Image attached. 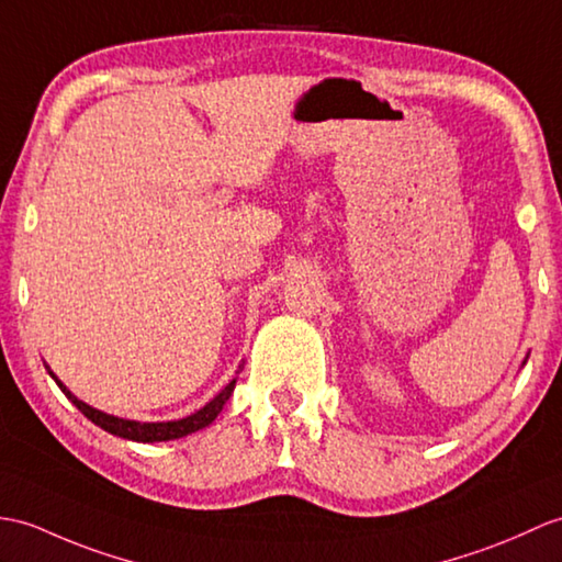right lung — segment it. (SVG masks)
I'll list each match as a JSON object with an SVG mask.
<instances>
[{
	"mask_svg": "<svg viewBox=\"0 0 562 562\" xmlns=\"http://www.w3.org/2000/svg\"><path fill=\"white\" fill-rule=\"evenodd\" d=\"M49 371V369H47ZM49 375L55 378V383L59 385V390L64 395H67L78 412H83L90 422H93L95 426L104 428L108 434L112 436H120V438H126V440H136V442H160V440H175V438H184L189 434H195V430L205 428L207 424L215 422V416L222 412V407H225V402L229 400L234 385H237V381H232L229 385H225V390H220V393L205 404V407H201L199 412H193L191 416H187V419H177V422H158V424H140V422H128V419H120V416H112V414H104L100 409H93L90 404L81 402L76 395H71L67 385H64L59 378L49 371Z\"/></svg>",
	"mask_w": 562,
	"mask_h": 562,
	"instance_id": "add662e5",
	"label": "right lung"
}]
</instances>
